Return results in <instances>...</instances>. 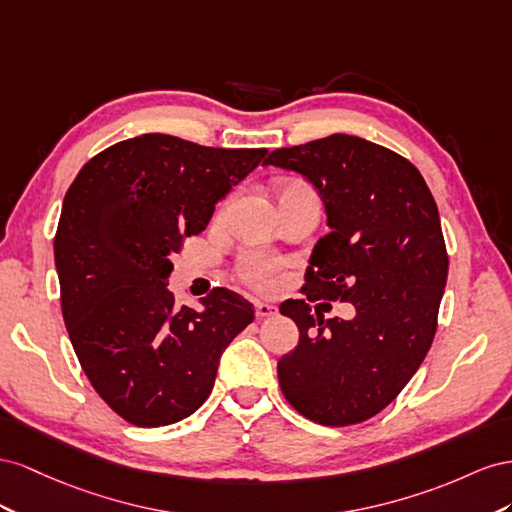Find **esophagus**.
<instances>
[{"instance_id":"esophagus-1","label":"esophagus","mask_w":512,"mask_h":512,"mask_svg":"<svg viewBox=\"0 0 512 512\" xmlns=\"http://www.w3.org/2000/svg\"><path fill=\"white\" fill-rule=\"evenodd\" d=\"M255 313L257 317H272L279 313V309H276L274 304H268V302H255Z\"/></svg>"}]
</instances>
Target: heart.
<instances>
[{"mask_svg": "<svg viewBox=\"0 0 512 512\" xmlns=\"http://www.w3.org/2000/svg\"><path fill=\"white\" fill-rule=\"evenodd\" d=\"M289 186H302V184H289ZM238 272L244 279V283H248L259 291H268L274 287L276 272H279V261L261 251H248L240 257Z\"/></svg>", "mask_w": 512, "mask_h": 512, "instance_id": "heart-1", "label": "heart"}]
</instances>
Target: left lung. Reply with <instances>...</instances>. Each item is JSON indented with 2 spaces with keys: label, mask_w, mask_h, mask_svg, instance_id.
Segmentation results:
<instances>
[{
  "label": "left lung",
  "mask_w": 512,
  "mask_h": 512,
  "mask_svg": "<svg viewBox=\"0 0 512 512\" xmlns=\"http://www.w3.org/2000/svg\"><path fill=\"white\" fill-rule=\"evenodd\" d=\"M264 165L302 175L324 203L330 231L302 294L356 309L324 319L304 300L281 304L300 330L279 360L281 390L319 425H356L397 399L433 343L448 276L435 199L410 160L352 135L274 150Z\"/></svg>",
  "instance_id": "obj_1"
}]
</instances>
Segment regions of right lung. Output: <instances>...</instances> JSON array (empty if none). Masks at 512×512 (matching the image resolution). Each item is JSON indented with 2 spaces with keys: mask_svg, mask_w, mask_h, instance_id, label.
Returning <instances> with one entry per match:
<instances>
[{
  "mask_svg": "<svg viewBox=\"0 0 512 512\" xmlns=\"http://www.w3.org/2000/svg\"><path fill=\"white\" fill-rule=\"evenodd\" d=\"M266 154L150 133L96 154L70 184L53 244L66 330L87 379L130 425L199 410L227 345L255 319L225 287L191 309L167 283L182 240Z\"/></svg>",
  "mask_w": 512,
  "mask_h": 512,
  "instance_id": "right-lung-1",
  "label": "right lung"
}]
</instances>
